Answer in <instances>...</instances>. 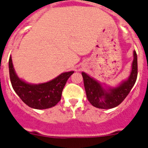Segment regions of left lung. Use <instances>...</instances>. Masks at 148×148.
<instances>
[{
    "label": "left lung",
    "mask_w": 148,
    "mask_h": 148,
    "mask_svg": "<svg viewBox=\"0 0 148 148\" xmlns=\"http://www.w3.org/2000/svg\"><path fill=\"white\" fill-rule=\"evenodd\" d=\"M134 61L132 63V71L128 79L114 88L106 90L99 82L89 77L86 73L82 72L84 86L88 100L93 106L98 108L109 109L118 106L128 95L137 79L138 65L137 54L134 51Z\"/></svg>",
    "instance_id": "obj_1"
}]
</instances>
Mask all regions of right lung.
Wrapping results in <instances>:
<instances>
[{
	"instance_id": "1",
	"label": "right lung",
	"mask_w": 148,
	"mask_h": 148,
	"mask_svg": "<svg viewBox=\"0 0 148 148\" xmlns=\"http://www.w3.org/2000/svg\"><path fill=\"white\" fill-rule=\"evenodd\" d=\"M9 68L10 81L14 90L23 102L34 109H46L55 106L60 101L62 89L68 79L74 73V71L62 73L46 83L32 85L23 82L16 75L11 56Z\"/></svg>"
}]
</instances>
